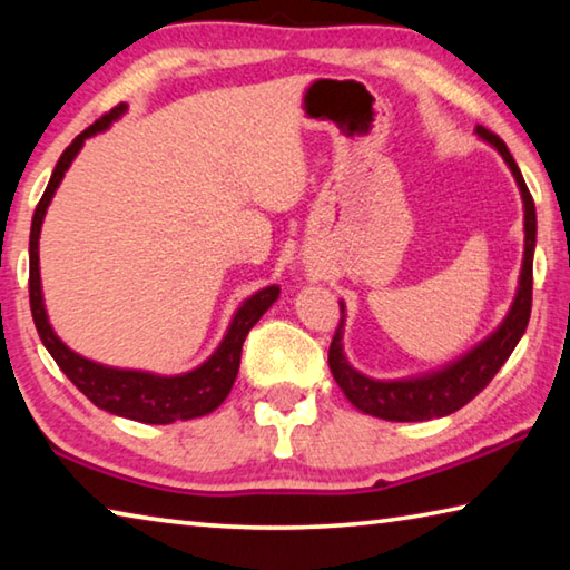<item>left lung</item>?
<instances>
[{"label": "left lung", "instance_id": "8db88e82", "mask_svg": "<svg viewBox=\"0 0 570 570\" xmlns=\"http://www.w3.org/2000/svg\"><path fill=\"white\" fill-rule=\"evenodd\" d=\"M476 137L502 155L514 183H518L522 198L524 252L518 291H514L510 311H507L502 323H499L492 334L481 338L476 346H471L466 354L456 356L453 362L423 374L400 376V380H376V376L358 372L348 362L344 348L346 303L338 301L341 323L328 348V366L346 400L356 410H362L364 415L392 420V423H420V420H433L456 413L459 407L466 405L469 400H474L492 382V376L502 370V364L510 358L514 346H518V341L524 334V328H528L532 305V257H535L538 242L535 204H532L530 190L524 186L518 163H514V157L507 150L502 139L484 127H476Z\"/></svg>", "mask_w": 570, "mask_h": 570}]
</instances>
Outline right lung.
Listing matches in <instances>:
<instances>
[{
    "mask_svg": "<svg viewBox=\"0 0 570 570\" xmlns=\"http://www.w3.org/2000/svg\"><path fill=\"white\" fill-rule=\"evenodd\" d=\"M127 111V104H119L109 114L83 129L52 170L46 194H42L38 208H35L32 226H30V311L35 328H38L42 346L56 358L68 380L89 397L96 407L107 410L111 415L137 420L147 425H168L175 420H194L204 417L222 405L234 387L236 372H239L242 344L247 338L249 328L265 315L273 303L279 297V285H267L262 291L252 293L247 301L239 303L234 311L226 334L218 341V346L208 354L204 362L194 370L180 374H157L147 370H121V366H109L94 358L76 354L71 346H66L56 328L50 326L46 297H42V279H40V232L46 222L48 206L60 183H63L68 168H71L76 155L81 153L86 139L107 132L121 114Z\"/></svg>",
    "mask_w": 570,
    "mask_h": 570,
    "instance_id": "right-lung-1",
    "label": "right lung"
}]
</instances>
